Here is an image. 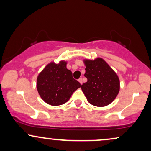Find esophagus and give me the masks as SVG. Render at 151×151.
I'll return each mask as SVG.
<instances>
[{
  "mask_svg": "<svg viewBox=\"0 0 151 151\" xmlns=\"http://www.w3.org/2000/svg\"><path fill=\"white\" fill-rule=\"evenodd\" d=\"M78 81H79V82L81 84H82V79H81V78H79V79H78Z\"/></svg>",
  "mask_w": 151,
  "mask_h": 151,
  "instance_id": "34e87169",
  "label": "esophagus"
}]
</instances>
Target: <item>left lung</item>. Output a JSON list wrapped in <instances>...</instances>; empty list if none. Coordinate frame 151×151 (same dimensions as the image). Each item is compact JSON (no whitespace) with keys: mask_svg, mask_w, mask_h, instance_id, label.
<instances>
[{"mask_svg":"<svg viewBox=\"0 0 151 151\" xmlns=\"http://www.w3.org/2000/svg\"><path fill=\"white\" fill-rule=\"evenodd\" d=\"M86 66L84 76L87 81L81 86L87 101L95 106H106L115 99L120 89V81L105 60H83Z\"/></svg>","mask_w":151,"mask_h":151,"instance_id":"left-lung-1","label":"left lung"}]
</instances>
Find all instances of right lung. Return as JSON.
Here are the masks:
<instances>
[{
	"label": "right lung",
	"mask_w": 151,
	"mask_h": 151,
	"mask_svg": "<svg viewBox=\"0 0 151 151\" xmlns=\"http://www.w3.org/2000/svg\"><path fill=\"white\" fill-rule=\"evenodd\" d=\"M81 86L67 68V62L58 64L50 62L40 72L37 78L38 93L45 102L52 106H59L70 99L74 91Z\"/></svg>",
	"instance_id": "add662e5"
}]
</instances>
